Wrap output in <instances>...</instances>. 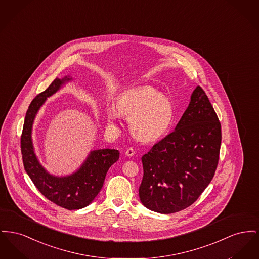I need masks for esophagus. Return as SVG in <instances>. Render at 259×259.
<instances>
[{"mask_svg": "<svg viewBox=\"0 0 259 259\" xmlns=\"http://www.w3.org/2000/svg\"><path fill=\"white\" fill-rule=\"evenodd\" d=\"M125 154H126V156L131 157V156H133V155L135 154V150H134L133 148H129V149H127V150H126Z\"/></svg>", "mask_w": 259, "mask_h": 259, "instance_id": "esophagus-1", "label": "esophagus"}]
</instances>
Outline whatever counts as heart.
<instances>
[{
  "instance_id": "1",
  "label": "heart",
  "mask_w": 259,
  "mask_h": 259,
  "mask_svg": "<svg viewBox=\"0 0 259 259\" xmlns=\"http://www.w3.org/2000/svg\"><path fill=\"white\" fill-rule=\"evenodd\" d=\"M119 114L130 118L132 132L145 141L162 137L174 118V107L167 97L152 86H144L123 92L116 107H107V120L115 124Z\"/></svg>"
}]
</instances>
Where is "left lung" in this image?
I'll return each mask as SVG.
<instances>
[{"label":"left lung","mask_w":259,"mask_h":259,"mask_svg":"<svg viewBox=\"0 0 259 259\" xmlns=\"http://www.w3.org/2000/svg\"><path fill=\"white\" fill-rule=\"evenodd\" d=\"M220 146L221 124L205 92L198 86L175 130L142 156V203L163 214L192 205L212 180Z\"/></svg>","instance_id":"left-lung-1"}]
</instances>
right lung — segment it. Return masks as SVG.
<instances>
[{"instance_id": "right-lung-1", "label": "right lung", "mask_w": 259, "mask_h": 259, "mask_svg": "<svg viewBox=\"0 0 259 259\" xmlns=\"http://www.w3.org/2000/svg\"><path fill=\"white\" fill-rule=\"evenodd\" d=\"M70 80L71 78L67 76L56 78L45 91L33 99L26 111L20 148L24 169L39 192L57 205L74 210L89 205L97 197L103 188L108 169L118 160L119 152L110 149L92 151L76 172L64 177L51 175L40 164L31 137L33 122L47 98L59 91L64 83Z\"/></svg>"}]
</instances>
